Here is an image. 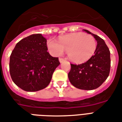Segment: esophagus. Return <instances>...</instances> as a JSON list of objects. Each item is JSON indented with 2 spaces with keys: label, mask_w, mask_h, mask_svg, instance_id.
<instances>
[{
  "label": "esophagus",
  "mask_w": 122,
  "mask_h": 122,
  "mask_svg": "<svg viewBox=\"0 0 122 122\" xmlns=\"http://www.w3.org/2000/svg\"><path fill=\"white\" fill-rule=\"evenodd\" d=\"M64 58H59V62H60V63H62L63 62H64Z\"/></svg>",
  "instance_id": "esophagus-1"
}]
</instances>
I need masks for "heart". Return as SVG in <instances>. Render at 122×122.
<instances>
[{
	"instance_id": "obj_1",
	"label": "heart",
	"mask_w": 122,
	"mask_h": 122,
	"mask_svg": "<svg viewBox=\"0 0 122 122\" xmlns=\"http://www.w3.org/2000/svg\"><path fill=\"white\" fill-rule=\"evenodd\" d=\"M47 46L53 56H60L66 50L71 61L81 63L88 60L94 54L97 42L91 35L76 32L62 36L59 39V42L50 39L47 42Z\"/></svg>"
}]
</instances>
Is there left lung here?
Returning a JSON list of instances; mask_svg holds the SVG:
<instances>
[{
  "mask_svg": "<svg viewBox=\"0 0 122 122\" xmlns=\"http://www.w3.org/2000/svg\"><path fill=\"white\" fill-rule=\"evenodd\" d=\"M97 41V45L94 55L83 64H71V69L68 74L71 83L77 88L91 90L97 88L105 81L109 74L111 59L110 51L104 41L87 30Z\"/></svg>",
  "mask_w": 122,
  "mask_h": 122,
  "instance_id": "left-lung-1",
  "label": "left lung"
}]
</instances>
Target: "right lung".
<instances>
[{
  "label": "right lung",
  "mask_w": 122,
  "mask_h": 122,
  "mask_svg": "<svg viewBox=\"0 0 122 122\" xmlns=\"http://www.w3.org/2000/svg\"><path fill=\"white\" fill-rule=\"evenodd\" d=\"M47 40L41 34L20 41L11 53L9 71L13 82L27 92H36L50 84L60 65L57 57L47 51Z\"/></svg>",
  "instance_id": "add662e5"
}]
</instances>
